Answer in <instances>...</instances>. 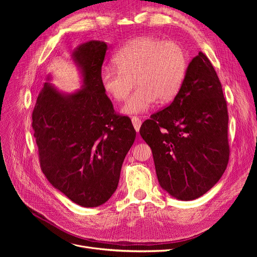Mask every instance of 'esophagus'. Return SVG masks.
Wrapping results in <instances>:
<instances>
[{
  "label": "esophagus",
  "instance_id": "34e87169",
  "mask_svg": "<svg viewBox=\"0 0 257 257\" xmlns=\"http://www.w3.org/2000/svg\"><path fill=\"white\" fill-rule=\"evenodd\" d=\"M131 120H132V124H133L134 129H136L137 131H140V128L142 126V119L140 117H138V116H132Z\"/></svg>",
  "mask_w": 257,
  "mask_h": 257
}]
</instances>
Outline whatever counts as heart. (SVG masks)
Masks as SVG:
<instances>
[{"instance_id": "1", "label": "heart", "mask_w": 257, "mask_h": 257, "mask_svg": "<svg viewBox=\"0 0 257 257\" xmlns=\"http://www.w3.org/2000/svg\"><path fill=\"white\" fill-rule=\"evenodd\" d=\"M115 69L106 67L100 75L104 92L114 101H124L134 84L139 87L126 101V114L147 112L156 100L172 101L179 92L187 73L188 54L175 40L143 36L121 47L112 58Z\"/></svg>"}]
</instances>
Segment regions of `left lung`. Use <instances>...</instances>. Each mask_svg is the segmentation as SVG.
Wrapping results in <instances>:
<instances>
[{
  "label": "left lung",
  "mask_w": 257,
  "mask_h": 257,
  "mask_svg": "<svg viewBox=\"0 0 257 257\" xmlns=\"http://www.w3.org/2000/svg\"><path fill=\"white\" fill-rule=\"evenodd\" d=\"M141 137L150 146L160 186L179 200L208 192L225 172L230 148L222 84L202 52L165 109L146 119Z\"/></svg>",
  "instance_id": "1"
}]
</instances>
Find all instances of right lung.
Returning <instances> with one entry per match:
<instances>
[{"label": "right lung", "mask_w": 257, "mask_h": 257, "mask_svg": "<svg viewBox=\"0 0 257 257\" xmlns=\"http://www.w3.org/2000/svg\"><path fill=\"white\" fill-rule=\"evenodd\" d=\"M107 45H81L73 58L84 87L63 94L50 83L32 113L40 168L49 182L74 203L97 207L115 192L121 165L137 137L131 119L113 109L100 75Z\"/></svg>", "instance_id": "add662e5"}]
</instances>
